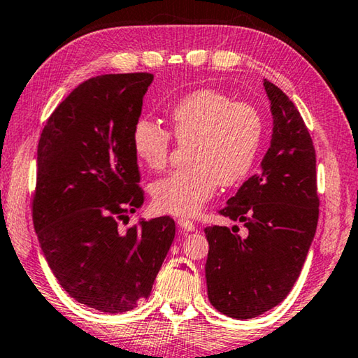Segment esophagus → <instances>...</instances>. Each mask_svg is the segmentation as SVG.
Here are the masks:
<instances>
[{"instance_id": "esophagus-1", "label": "esophagus", "mask_w": 358, "mask_h": 358, "mask_svg": "<svg viewBox=\"0 0 358 358\" xmlns=\"http://www.w3.org/2000/svg\"><path fill=\"white\" fill-rule=\"evenodd\" d=\"M178 226L183 231H188V232H192V231H196V224L192 223L191 220H186V218H180L178 220Z\"/></svg>"}]
</instances>
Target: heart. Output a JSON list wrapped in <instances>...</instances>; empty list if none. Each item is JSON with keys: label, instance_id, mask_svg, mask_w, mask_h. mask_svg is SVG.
<instances>
[{"label": "heart", "instance_id": "b5f03b06", "mask_svg": "<svg viewBox=\"0 0 358 358\" xmlns=\"http://www.w3.org/2000/svg\"><path fill=\"white\" fill-rule=\"evenodd\" d=\"M169 124L175 138L189 141V166L152 183V202L164 213L194 217L221 183L231 186L247 177L261 148L264 122L255 106L234 103L218 90L199 89L170 108ZM170 132L151 119L135 121L132 148L148 169L166 167Z\"/></svg>", "mask_w": 358, "mask_h": 358}]
</instances>
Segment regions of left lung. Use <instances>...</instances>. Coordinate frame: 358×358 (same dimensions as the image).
I'll list each match as a JSON object with an SVG mask.
<instances>
[{
  "label": "left lung",
  "instance_id": "8db88e82",
  "mask_svg": "<svg viewBox=\"0 0 358 358\" xmlns=\"http://www.w3.org/2000/svg\"><path fill=\"white\" fill-rule=\"evenodd\" d=\"M272 137L252 175L220 213L245 226H207V294L232 319H253L287 298L303 269L319 220L315 150L301 115L264 79Z\"/></svg>",
  "mask_w": 358,
  "mask_h": 358
}]
</instances>
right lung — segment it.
Instances as JSON below:
<instances>
[{"label": "right lung", "instance_id": "right-lung-1", "mask_svg": "<svg viewBox=\"0 0 358 358\" xmlns=\"http://www.w3.org/2000/svg\"><path fill=\"white\" fill-rule=\"evenodd\" d=\"M152 78L126 73L79 84L38 143L33 224L44 258L71 298L108 314L150 296L175 237L170 217L119 228L143 203L130 135Z\"/></svg>", "mask_w": 358, "mask_h": 358}]
</instances>
